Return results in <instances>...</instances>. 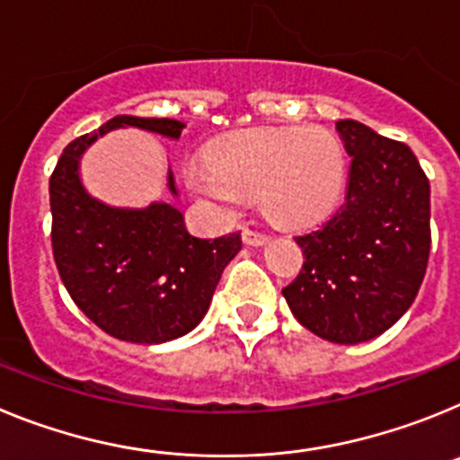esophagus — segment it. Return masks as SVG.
Instances as JSON below:
<instances>
[{"mask_svg": "<svg viewBox=\"0 0 460 460\" xmlns=\"http://www.w3.org/2000/svg\"><path fill=\"white\" fill-rule=\"evenodd\" d=\"M242 239H243V243H249V246H262V243L270 242V237H267L265 233L251 230V227H246V230H243Z\"/></svg>", "mask_w": 460, "mask_h": 460, "instance_id": "34e87169", "label": "esophagus"}]
</instances>
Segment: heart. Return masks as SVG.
Segmentation results:
<instances>
[{"label":"heart","mask_w":460,"mask_h":460,"mask_svg":"<svg viewBox=\"0 0 460 460\" xmlns=\"http://www.w3.org/2000/svg\"><path fill=\"white\" fill-rule=\"evenodd\" d=\"M184 180L221 217H234L243 200L260 195L271 221L311 226L339 202L345 152L320 126L249 128L218 137L207 161L186 165Z\"/></svg>","instance_id":"1"}]
</instances>
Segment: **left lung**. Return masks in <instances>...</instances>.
<instances>
[{"label":"left lung","instance_id":"8db88e82","mask_svg":"<svg viewBox=\"0 0 460 460\" xmlns=\"http://www.w3.org/2000/svg\"><path fill=\"white\" fill-rule=\"evenodd\" d=\"M352 156L345 200L313 233L295 237L304 267L283 288L308 332L355 345L387 332L410 308L430 251V186L412 149L355 119L336 121Z\"/></svg>","mask_w":460,"mask_h":460}]
</instances>
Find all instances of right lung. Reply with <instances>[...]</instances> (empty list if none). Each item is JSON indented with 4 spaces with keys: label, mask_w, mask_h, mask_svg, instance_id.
Here are the masks:
<instances>
[{
    "label": "right lung",
    "mask_w": 460,
    "mask_h": 460,
    "mask_svg": "<svg viewBox=\"0 0 460 460\" xmlns=\"http://www.w3.org/2000/svg\"><path fill=\"white\" fill-rule=\"evenodd\" d=\"M126 126L172 140L184 128L177 119L117 115L75 137L50 177L52 255L75 306L105 334L165 343L200 324L223 270L242 251V237H193L168 202L119 209L92 198L80 181V158L92 142ZM168 189L177 195L172 170Z\"/></svg>",
    "instance_id": "obj_1"
}]
</instances>
